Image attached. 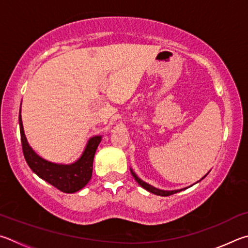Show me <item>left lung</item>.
<instances>
[{
	"label": "left lung",
	"instance_id": "obj_1",
	"mask_svg": "<svg viewBox=\"0 0 248 248\" xmlns=\"http://www.w3.org/2000/svg\"><path fill=\"white\" fill-rule=\"evenodd\" d=\"M131 173H132V175H133V177L134 179H135V181L137 182L138 184H140L142 188H145L146 190H148V192H150V193H153V194H155V195H159V196H170V195H173V194H175V193H177V192H181V190H183V189H176V190H162V189H159V188H155V187H154V186H151V185H149V184H147L146 182H144V181H141L140 177H138L136 174H135V172H134L132 169H131ZM207 176V174L203 176V177H206ZM202 177V179H203Z\"/></svg>",
	"mask_w": 248,
	"mask_h": 248
}]
</instances>
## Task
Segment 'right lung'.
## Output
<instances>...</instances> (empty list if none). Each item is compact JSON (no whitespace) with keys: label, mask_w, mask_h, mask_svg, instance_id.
I'll list each match as a JSON object with an SVG mask.
<instances>
[{"label":"right lung","mask_w":248,"mask_h":248,"mask_svg":"<svg viewBox=\"0 0 248 248\" xmlns=\"http://www.w3.org/2000/svg\"><path fill=\"white\" fill-rule=\"evenodd\" d=\"M19 129L23 153L29 168L47 183L53 185L63 193H76L85 187L93 175V157L98 146L101 141V136L91 137L80 158L72 164H58L46 161L34 153L26 140L23 122L19 110Z\"/></svg>","instance_id":"obj_1"}]
</instances>
